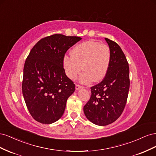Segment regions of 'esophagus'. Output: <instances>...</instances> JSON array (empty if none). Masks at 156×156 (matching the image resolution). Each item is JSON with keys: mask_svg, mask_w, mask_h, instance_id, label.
<instances>
[{"mask_svg": "<svg viewBox=\"0 0 156 156\" xmlns=\"http://www.w3.org/2000/svg\"><path fill=\"white\" fill-rule=\"evenodd\" d=\"M82 88V87L79 85V84H76V85H75V89H76V90H79L80 88Z\"/></svg>", "mask_w": 156, "mask_h": 156, "instance_id": "obj_1", "label": "esophagus"}]
</instances>
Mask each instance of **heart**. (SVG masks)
<instances>
[{
	"label": "heart",
	"mask_w": 156,
	"mask_h": 156,
	"mask_svg": "<svg viewBox=\"0 0 156 156\" xmlns=\"http://www.w3.org/2000/svg\"><path fill=\"white\" fill-rule=\"evenodd\" d=\"M111 51L106 45L90 40L75 46L72 55H65L62 64L66 74L70 79L81 75L79 81L87 84L92 80L98 82L105 77L111 63Z\"/></svg>",
	"instance_id": "heart-1"
}]
</instances>
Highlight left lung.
<instances>
[{
    "instance_id": "8db88e82",
    "label": "left lung",
    "mask_w": 156,
    "mask_h": 156,
    "mask_svg": "<svg viewBox=\"0 0 156 156\" xmlns=\"http://www.w3.org/2000/svg\"><path fill=\"white\" fill-rule=\"evenodd\" d=\"M111 51V63L103 81L90 88L91 96L83 111L98 126L116 121L123 112L129 89V68L124 53L116 42L105 38Z\"/></svg>"
}]
</instances>
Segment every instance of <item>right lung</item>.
<instances>
[{"instance_id":"obj_1","label":"right lung","mask_w":156,"mask_h":156,"mask_svg":"<svg viewBox=\"0 0 156 156\" xmlns=\"http://www.w3.org/2000/svg\"><path fill=\"white\" fill-rule=\"evenodd\" d=\"M82 38L56 34L41 39L26 59L22 83L30 114L41 124H50L63 115L75 85L66 75L62 60L66 51Z\"/></svg>"}]
</instances>
